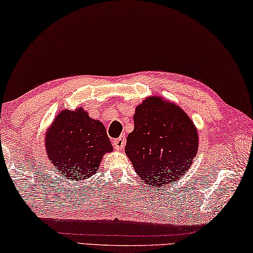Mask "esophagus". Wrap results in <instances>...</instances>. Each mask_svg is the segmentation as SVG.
Returning a JSON list of instances; mask_svg holds the SVG:
<instances>
[{
	"label": "esophagus",
	"mask_w": 253,
	"mask_h": 253,
	"mask_svg": "<svg viewBox=\"0 0 253 253\" xmlns=\"http://www.w3.org/2000/svg\"><path fill=\"white\" fill-rule=\"evenodd\" d=\"M124 146H126V138L124 136H120V138L113 140V147L117 150H123Z\"/></svg>",
	"instance_id": "obj_1"
}]
</instances>
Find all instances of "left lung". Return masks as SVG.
<instances>
[{
	"label": "left lung",
	"instance_id": "left-lung-1",
	"mask_svg": "<svg viewBox=\"0 0 253 253\" xmlns=\"http://www.w3.org/2000/svg\"><path fill=\"white\" fill-rule=\"evenodd\" d=\"M126 154L149 187H165L188 170L197 154L194 122L175 103L150 96L136 106Z\"/></svg>",
	"mask_w": 253,
	"mask_h": 253
}]
</instances>
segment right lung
Returning <instances> with one entry per match:
<instances>
[{"instance_id":"add662e5","label":"right lung","mask_w":253,"mask_h":253,"mask_svg":"<svg viewBox=\"0 0 253 253\" xmlns=\"http://www.w3.org/2000/svg\"><path fill=\"white\" fill-rule=\"evenodd\" d=\"M45 150L55 170L78 183L97 172L103 155L113 147L103 123L78 107L57 115L45 133Z\"/></svg>"}]
</instances>
